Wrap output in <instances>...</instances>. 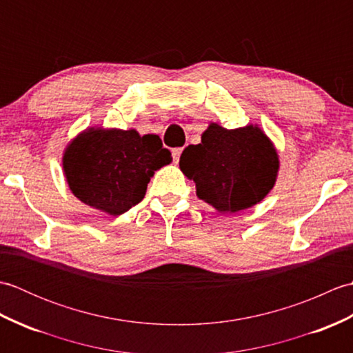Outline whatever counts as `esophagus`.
<instances>
[{
  "mask_svg": "<svg viewBox=\"0 0 353 353\" xmlns=\"http://www.w3.org/2000/svg\"><path fill=\"white\" fill-rule=\"evenodd\" d=\"M183 152L182 147H177V148H172V159H174V162H179V159H181V154Z\"/></svg>",
  "mask_w": 353,
  "mask_h": 353,
  "instance_id": "34e87169",
  "label": "esophagus"
}]
</instances>
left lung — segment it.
<instances>
[{
    "mask_svg": "<svg viewBox=\"0 0 353 353\" xmlns=\"http://www.w3.org/2000/svg\"><path fill=\"white\" fill-rule=\"evenodd\" d=\"M179 165L196 182L199 199L220 212H238L259 203L273 188L279 161L259 127L228 130L211 124L201 144L183 150Z\"/></svg>",
    "mask_w": 353,
    "mask_h": 353,
    "instance_id": "obj_1",
    "label": "left lung"
}]
</instances>
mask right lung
I'll use <instances>...</instances> for the list:
<instances>
[{
	"label": "right lung",
	"instance_id": "1",
	"mask_svg": "<svg viewBox=\"0 0 353 353\" xmlns=\"http://www.w3.org/2000/svg\"><path fill=\"white\" fill-rule=\"evenodd\" d=\"M170 162L171 153L157 134L89 129L66 148L63 170L79 200L121 215L144 199L150 177Z\"/></svg>",
	"mask_w": 353,
	"mask_h": 353
}]
</instances>
